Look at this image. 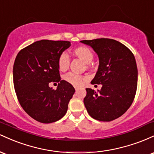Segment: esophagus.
Instances as JSON below:
<instances>
[{
  "label": "esophagus",
  "mask_w": 154,
  "mask_h": 154,
  "mask_svg": "<svg viewBox=\"0 0 154 154\" xmlns=\"http://www.w3.org/2000/svg\"><path fill=\"white\" fill-rule=\"evenodd\" d=\"M75 91H77V90H78V89H79V88H77V87H75Z\"/></svg>",
  "instance_id": "1"
}]
</instances>
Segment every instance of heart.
Segmentation results:
<instances>
[{
	"label": "heart",
	"mask_w": 154,
	"mask_h": 154,
	"mask_svg": "<svg viewBox=\"0 0 154 154\" xmlns=\"http://www.w3.org/2000/svg\"><path fill=\"white\" fill-rule=\"evenodd\" d=\"M73 53L85 63H90L93 59V54L91 49L85 45H79L73 49ZM69 57L66 53H63L58 59V66L61 71H66L69 65ZM66 82L74 86H79L82 83L84 77L77 74L69 72L65 75Z\"/></svg>",
	"instance_id": "1"
}]
</instances>
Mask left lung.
Masks as SVG:
<instances>
[{"mask_svg": "<svg viewBox=\"0 0 154 154\" xmlns=\"http://www.w3.org/2000/svg\"><path fill=\"white\" fill-rule=\"evenodd\" d=\"M99 59V66L91 84L102 85L100 91L86 88L84 104L93 119L114 120L126 112L137 91V68L135 56L122 43L113 39L82 40Z\"/></svg>", "mask_w": 154, "mask_h": 154, "instance_id": "obj_1", "label": "left lung"}]
</instances>
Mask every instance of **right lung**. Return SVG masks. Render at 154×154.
Segmentation results:
<instances>
[{"label":"right lung","mask_w":154,"mask_h":154,"mask_svg":"<svg viewBox=\"0 0 154 154\" xmlns=\"http://www.w3.org/2000/svg\"><path fill=\"white\" fill-rule=\"evenodd\" d=\"M69 41L42 40L21 50L13 67L14 85L26 114L42 123H52L66 114L75 90L61 80L58 59L70 47ZM59 82L56 90L49 87Z\"/></svg>","instance_id":"add662e5"}]
</instances>
